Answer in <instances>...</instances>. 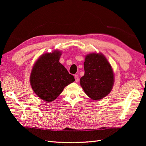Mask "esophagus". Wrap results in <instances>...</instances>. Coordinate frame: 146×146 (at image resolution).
Listing matches in <instances>:
<instances>
[{
  "label": "esophagus",
  "instance_id": "obj_1",
  "mask_svg": "<svg viewBox=\"0 0 146 146\" xmlns=\"http://www.w3.org/2000/svg\"><path fill=\"white\" fill-rule=\"evenodd\" d=\"M75 82L78 83L79 82V76L78 75H75Z\"/></svg>",
  "mask_w": 146,
  "mask_h": 146
}]
</instances>
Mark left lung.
I'll return each instance as SVG.
<instances>
[{
    "label": "left lung",
    "instance_id": "left-lung-1",
    "mask_svg": "<svg viewBox=\"0 0 146 146\" xmlns=\"http://www.w3.org/2000/svg\"><path fill=\"white\" fill-rule=\"evenodd\" d=\"M85 75L80 85L85 94L94 100H98L110 94L114 83L113 70L102 53L93 52L85 56Z\"/></svg>",
    "mask_w": 146,
    "mask_h": 146
}]
</instances>
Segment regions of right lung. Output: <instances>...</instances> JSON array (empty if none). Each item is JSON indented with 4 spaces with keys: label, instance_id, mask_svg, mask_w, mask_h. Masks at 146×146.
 Here are the masks:
<instances>
[{
    "label": "right lung",
    "instance_id": "obj_1",
    "mask_svg": "<svg viewBox=\"0 0 146 146\" xmlns=\"http://www.w3.org/2000/svg\"><path fill=\"white\" fill-rule=\"evenodd\" d=\"M61 55V51L58 50L43 54L33 67L31 85L38 97L44 101H54L65 86L75 81L74 76L59 61Z\"/></svg>",
    "mask_w": 146,
    "mask_h": 146
}]
</instances>
